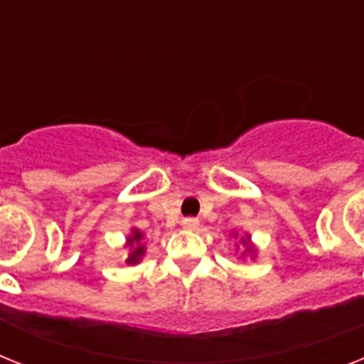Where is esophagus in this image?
I'll list each match as a JSON object with an SVG mask.
<instances>
[{
    "label": "esophagus",
    "mask_w": 364,
    "mask_h": 364,
    "mask_svg": "<svg viewBox=\"0 0 364 364\" xmlns=\"http://www.w3.org/2000/svg\"><path fill=\"white\" fill-rule=\"evenodd\" d=\"M182 225H184V229H197V227H199V219L186 218V219H182Z\"/></svg>",
    "instance_id": "esophagus-1"
}]
</instances>
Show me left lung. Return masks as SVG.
I'll use <instances>...</instances> for the list:
<instances>
[{
    "label": "left lung",
    "instance_id": "left-lung-1",
    "mask_svg": "<svg viewBox=\"0 0 364 364\" xmlns=\"http://www.w3.org/2000/svg\"><path fill=\"white\" fill-rule=\"evenodd\" d=\"M240 242H243V245H247V249H245L247 253H255V247H253V245H251V243H249V236L242 238V240H240ZM243 255H245V253H243Z\"/></svg>",
    "mask_w": 364,
    "mask_h": 364
}]
</instances>
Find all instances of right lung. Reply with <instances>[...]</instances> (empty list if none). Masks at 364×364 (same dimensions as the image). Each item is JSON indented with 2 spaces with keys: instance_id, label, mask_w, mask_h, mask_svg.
<instances>
[{
  "instance_id": "1",
  "label": "right lung",
  "mask_w": 364,
  "mask_h": 364,
  "mask_svg": "<svg viewBox=\"0 0 364 364\" xmlns=\"http://www.w3.org/2000/svg\"><path fill=\"white\" fill-rule=\"evenodd\" d=\"M141 240H143V232H139L137 229L132 230V234L128 236V242H126V245L130 247V255H128V258H126V264H137L143 258V255H145V245L141 243Z\"/></svg>"
}]
</instances>
